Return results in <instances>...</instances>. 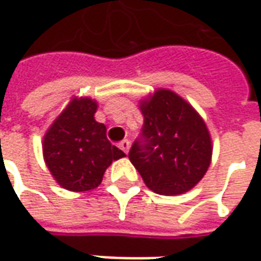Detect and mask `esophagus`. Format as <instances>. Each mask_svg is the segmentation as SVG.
<instances>
[{"instance_id":"34e87169","label":"esophagus","mask_w":261,"mask_h":261,"mask_svg":"<svg viewBox=\"0 0 261 261\" xmlns=\"http://www.w3.org/2000/svg\"><path fill=\"white\" fill-rule=\"evenodd\" d=\"M129 147H130V142H129L127 139L122 140L121 143H119V149H121L122 151H125V153L129 151Z\"/></svg>"}]
</instances>
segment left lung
I'll return each instance as SVG.
<instances>
[{
  "mask_svg": "<svg viewBox=\"0 0 261 261\" xmlns=\"http://www.w3.org/2000/svg\"><path fill=\"white\" fill-rule=\"evenodd\" d=\"M139 108L145 123L129 160L146 187L160 195L193 190L212 159V140L202 116L167 88H157L140 99Z\"/></svg>",
  "mask_w": 261,
  "mask_h": 261,
  "instance_id": "1",
  "label": "left lung"
}]
</instances>
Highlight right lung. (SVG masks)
I'll return each mask as SVG.
<instances>
[{
  "mask_svg": "<svg viewBox=\"0 0 261 261\" xmlns=\"http://www.w3.org/2000/svg\"><path fill=\"white\" fill-rule=\"evenodd\" d=\"M98 104L90 97H73L42 142L43 159L56 182L73 193L97 188L105 170L125 153L107 139V127L95 121Z\"/></svg>",
  "mask_w": 261,
  "mask_h": 261,
  "instance_id": "1",
  "label": "right lung"
}]
</instances>
